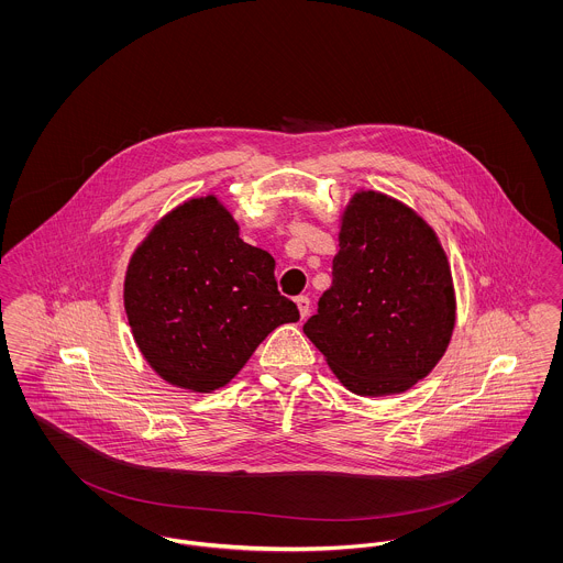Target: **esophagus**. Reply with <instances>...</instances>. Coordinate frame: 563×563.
I'll return each mask as SVG.
<instances>
[{
	"mask_svg": "<svg viewBox=\"0 0 563 563\" xmlns=\"http://www.w3.org/2000/svg\"><path fill=\"white\" fill-rule=\"evenodd\" d=\"M296 303H298V308H300L302 319H306V317H308V312H310V298H308V296H298V298H296Z\"/></svg>",
	"mask_w": 563,
	"mask_h": 563,
	"instance_id": "1",
	"label": "esophagus"
}]
</instances>
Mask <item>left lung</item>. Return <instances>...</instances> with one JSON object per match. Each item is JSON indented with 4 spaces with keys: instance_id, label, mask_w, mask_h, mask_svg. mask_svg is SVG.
I'll return each mask as SVG.
<instances>
[{
    "instance_id": "1",
    "label": "left lung",
    "mask_w": 563,
    "mask_h": 563,
    "mask_svg": "<svg viewBox=\"0 0 563 563\" xmlns=\"http://www.w3.org/2000/svg\"><path fill=\"white\" fill-rule=\"evenodd\" d=\"M332 287L303 334L343 386L400 394L424 379L454 330V287L433 229L382 192H357L343 217Z\"/></svg>"
}]
</instances>
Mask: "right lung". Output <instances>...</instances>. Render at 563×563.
Segmentation results:
<instances>
[{"label":"right lung","instance_id":"obj_1","mask_svg":"<svg viewBox=\"0 0 563 563\" xmlns=\"http://www.w3.org/2000/svg\"><path fill=\"white\" fill-rule=\"evenodd\" d=\"M274 265L240 238L217 197L175 208L134 251L124 283L130 328L150 366L179 388L229 384L272 330L300 319Z\"/></svg>","mask_w":563,"mask_h":563}]
</instances>
